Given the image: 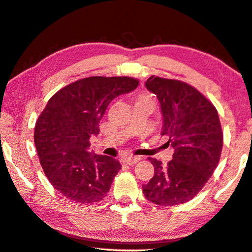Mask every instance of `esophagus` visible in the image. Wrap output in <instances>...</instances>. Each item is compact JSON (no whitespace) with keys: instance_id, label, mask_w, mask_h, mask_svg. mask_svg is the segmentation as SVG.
Instances as JSON below:
<instances>
[{"instance_id":"obj_1","label":"esophagus","mask_w":252,"mask_h":252,"mask_svg":"<svg viewBox=\"0 0 252 252\" xmlns=\"http://www.w3.org/2000/svg\"><path fill=\"white\" fill-rule=\"evenodd\" d=\"M140 159H141L140 157H132V155H130V157H126L123 158V163L127 164V165H133V164L138 163Z\"/></svg>"}]
</instances>
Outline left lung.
<instances>
[{
    "label": "left lung",
    "mask_w": 252,
    "mask_h": 252,
    "mask_svg": "<svg viewBox=\"0 0 252 252\" xmlns=\"http://www.w3.org/2000/svg\"><path fill=\"white\" fill-rule=\"evenodd\" d=\"M145 87L158 99L162 135H168L174 153L166 166L149 158L154 176L142 189L158 206L184 204L202 190L218 165L223 143L218 112L203 94L181 80L152 76Z\"/></svg>",
    "instance_id": "8db88e82"
}]
</instances>
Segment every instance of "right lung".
<instances>
[{"label": "right lung", "instance_id": "obj_1", "mask_svg": "<svg viewBox=\"0 0 252 252\" xmlns=\"http://www.w3.org/2000/svg\"><path fill=\"white\" fill-rule=\"evenodd\" d=\"M131 77L94 76L58 90L48 100L35 125L34 142L40 165L50 184L66 198L81 204L102 200L121 164L90 153V138L118 95L133 91Z\"/></svg>", "mask_w": 252, "mask_h": 252}]
</instances>
